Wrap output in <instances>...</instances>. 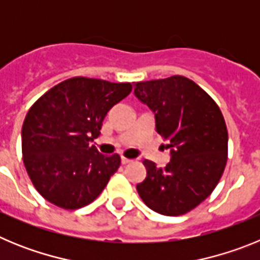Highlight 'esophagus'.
I'll use <instances>...</instances> for the list:
<instances>
[{"mask_svg": "<svg viewBox=\"0 0 260 260\" xmlns=\"http://www.w3.org/2000/svg\"><path fill=\"white\" fill-rule=\"evenodd\" d=\"M133 160L132 158H127V157H121V162H122L123 165H126V164H130V162H132Z\"/></svg>", "mask_w": 260, "mask_h": 260, "instance_id": "1", "label": "esophagus"}]
</instances>
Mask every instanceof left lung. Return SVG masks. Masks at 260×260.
Returning <instances> with one entry per match:
<instances>
[{
	"label": "left lung",
	"instance_id": "left-lung-1",
	"mask_svg": "<svg viewBox=\"0 0 260 260\" xmlns=\"http://www.w3.org/2000/svg\"><path fill=\"white\" fill-rule=\"evenodd\" d=\"M134 93L155 114L156 132L168 141L164 168L144 160L147 177L137 190L146 206L167 216L189 212L210 197L228 160V130L215 100L181 75L137 82Z\"/></svg>",
	"mask_w": 260,
	"mask_h": 260
}]
</instances>
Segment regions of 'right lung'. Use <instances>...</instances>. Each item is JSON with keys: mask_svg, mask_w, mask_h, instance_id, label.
<instances>
[{"mask_svg": "<svg viewBox=\"0 0 260 260\" xmlns=\"http://www.w3.org/2000/svg\"><path fill=\"white\" fill-rule=\"evenodd\" d=\"M130 83L75 77L29 108L22 127L23 162L35 189L48 202L78 210L98 198L121 164L91 142L105 116L132 92Z\"/></svg>", "mask_w": 260, "mask_h": 260, "instance_id": "add662e5", "label": "right lung"}]
</instances>
